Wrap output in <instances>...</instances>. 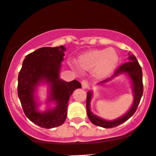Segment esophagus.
Returning a JSON list of instances; mask_svg holds the SVG:
<instances>
[{"mask_svg": "<svg viewBox=\"0 0 156 156\" xmlns=\"http://www.w3.org/2000/svg\"><path fill=\"white\" fill-rule=\"evenodd\" d=\"M81 85H82V88L83 89H87L89 87V83L87 81H85V80H83V81H82L81 82Z\"/></svg>", "mask_w": 156, "mask_h": 156, "instance_id": "obj_1", "label": "esophagus"}]
</instances>
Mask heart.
Listing matches in <instances>:
<instances>
[{"label": "heart", "instance_id": "b5f03b06", "mask_svg": "<svg viewBox=\"0 0 156 156\" xmlns=\"http://www.w3.org/2000/svg\"><path fill=\"white\" fill-rule=\"evenodd\" d=\"M119 56L112 48L94 49L79 56L77 64H73L76 69L92 71L98 78H104L109 75L117 67Z\"/></svg>", "mask_w": 156, "mask_h": 156}]
</instances>
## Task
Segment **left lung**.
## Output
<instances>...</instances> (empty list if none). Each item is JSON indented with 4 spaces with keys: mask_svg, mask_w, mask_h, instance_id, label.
Returning a JSON list of instances; mask_svg holds the SVG:
<instances>
[{
    "mask_svg": "<svg viewBox=\"0 0 156 156\" xmlns=\"http://www.w3.org/2000/svg\"><path fill=\"white\" fill-rule=\"evenodd\" d=\"M128 62L124 63V64L119 66L116 71L115 72L114 75L111 78H107L103 81L99 82L98 84H104V83L110 81L112 78L118 75L121 74H126L129 78L131 81L132 89L133 92V103L132 104L131 107L129 110L126 112L124 115L121 116L119 119H116L112 121H107V120L103 119L101 118L98 117L96 115H94L91 112L90 109V101L92 97V92L89 91L87 92V112L88 118L90 119V121L95 125L101 126L104 128H112L115 126H117L120 124H123L127 121L136 112L137 108H138V104L140 103V101L143 95V82H142V69L141 66L138 64L136 56L133 54H128Z\"/></svg>",
    "mask_w": 156,
    "mask_h": 156,
    "instance_id": "1",
    "label": "left lung"
}]
</instances>
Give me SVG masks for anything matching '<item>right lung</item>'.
<instances>
[{
	"label": "right lung",
	"instance_id": "obj_1",
	"mask_svg": "<svg viewBox=\"0 0 156 156\" xmlns=\"http://www.w3.org/2000/svg\"><path fill=\"white\" fill-rule=\"evenodd\" d=\"M66 48L42 47L27 55L18 74V95L27 118L36 125L46 129L62 125L67 115L68 101L75 90L81 88L76 80L66 82L60 78L61 63ZM41 83L49 86L47 103L54 102L52 108L40 112L35 97Z\"/></svg>",
	"mask_w": 156,
	"mask_h": 156
}]
</instances>
